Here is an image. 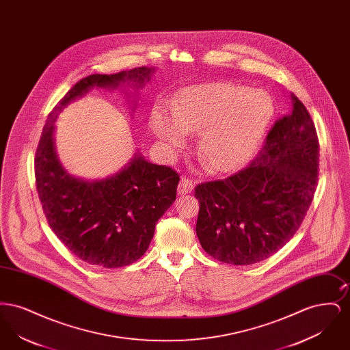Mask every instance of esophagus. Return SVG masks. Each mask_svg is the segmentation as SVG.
I'll list each match as a JSON object with an SVG mask.
<instances>
[{
    "mask_svg": "<svg viewBox=\"0 0 350 350\" xmlns=\"http://www.w3.org/2000/svg\"><path fill=\"white\" fill-rule=\"evenodd\" d=\"M193 190H194V183H193V180L183 177V180L180 181V185H178V194H180V196L190 194Z\"/></svg>",
    "mask_w": 350,
    "mask_h": 350,
    "instance_id": "esophagus-1",
    "label": "esophagus"
}]
</instances>
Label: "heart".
<instances>
[{
    "label": "heart",
    "mask_w": 350,
    "mask_h": 350,
    "mask_svg": "<svg viewBox=\"0 0 350 350\" xmlns=\"http://www.w3.org/2000/svg\"><path fill=\"white\" fill-rule=\"evenodd\" d=\"M170 110L172 117L153 111L150 129L156 137L180 148L183 133H198V154L211 172L224 173L241 167L260 147L274 105L262 90L217 83L187 88Z\"/></svg>",
    "instance_id": "heart-1"
}]
</instances>
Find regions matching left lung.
Masks as SVG:
<instances>
[{"mask_svg":"<svg viewBox=\"0 0 350 350\" xmlns=\"http://www.w3.org/2000/svg\"><path fill=\"white\" fill-rule=\"evenodd\" d=\"M290 111L267 133L250 167L196 187V232L206 253L231 265L273 256L298 231L317 190L319 142L314 122L290 93Z\"/></svg>","mask_w":350,"mask_h":350,"instance_id":"left-lung-1","label":"left lung"}]
</instances>
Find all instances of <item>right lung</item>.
I'll use <instances>...</instances> for the list:
<instances>
[{
	"mask_svg": "<svg viewBox=\"0 0 350 350\" xmlns=\"http://www.w3.org/2000/svg\"><path fill=\"white\" fill-rule=\"evenodd\" d=\"M156 68L116 75H90L76 83L47 118L35 154L39 200L52 231L75 256L90 265L122 267L137 261L150 247L157 220L176 200L180 176L147 161L136 150L118 172L97 180L69 173L55 146V122L75 100L93 89L122 90L131 117L140 90Z\"/></svg>",
	"mask_w": 350,
	"mask_h": 350,
	"instance_id": "1",
	"label": "right lung"
}]
</instances>
